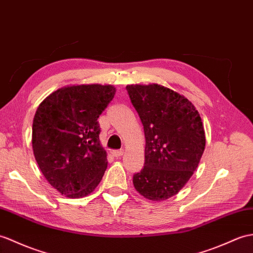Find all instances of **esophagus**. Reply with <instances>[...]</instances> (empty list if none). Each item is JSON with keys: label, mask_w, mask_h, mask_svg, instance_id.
Segmentation results:
<instances>
[{"label": "esophagus", "mask_w": 253, "mask_h": 253, "mask_svg": "<svg viewBox=\"0 0 253 253\" xmlns=\"http://www.w3.org/2000/svg\"><path fill=\"white\" fill-rule=\"evenodd\" d=\"M123 153H124V152H123V150H114V151L112 152L113 156H114V157H116V158L121 157V156L123 155Z\"/></svg>", "instance_id": "1"}]
</instances>
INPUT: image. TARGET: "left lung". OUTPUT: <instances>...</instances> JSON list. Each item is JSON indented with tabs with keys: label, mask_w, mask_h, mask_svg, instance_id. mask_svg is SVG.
I'll return each instance as SVG.
<instances>
[{
	"label": "left lung",
	"mask_w": 253,
	"mask_h": 253,
	"mask_svg": "<svg viewBox=\"0 0 253 253\" xmlns=\"http://www.w3.org/2000/svg\"><path fill=\"white\" fill-rule=\"evenodd\" d=\"M126 90L144 129V166L133 174L141 195L161 202L175 195L195 171L205 150V130L185 97L157 84Z\"/></svg>",
	"instance_id": "8db88e82"
}]
</instances>
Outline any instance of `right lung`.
<instances>
[{
  "mask_svg": "<svg viewBox=\"0 0 253 253\" xmlns=\"http://www.w3.org/2000/svg\"><path fill=\"white\" fill-rule=\"evenodd\" d=\"M115 95L111 85H78L54 91L39 105L32 125L35 160L49 184L69 198L96 189L108 166L98 117Z\"/></svg>",
  "mask_w": 253,
  "mask_h": 253,
  "instance_id": "obj_1",
  "label": "right lung"
}]
</instances>
